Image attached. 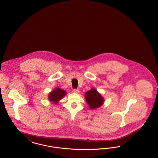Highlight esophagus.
I'll return each instance as SVG.
<instances>
[{"label":"esophagus","mask_w":158,"mask_h":158,"mask_svg":"<svg viewBox=\"0 0 158 158\" xmlns=\"http://www.w3.org/2000/svg\"><path fill=\"white\" fill-rule=\"evenodd\" d=\"M73 93L78 94V93H79V90H78V89H74V90H73Z\"/></svg>","instance_id":"1"}]
</instances>
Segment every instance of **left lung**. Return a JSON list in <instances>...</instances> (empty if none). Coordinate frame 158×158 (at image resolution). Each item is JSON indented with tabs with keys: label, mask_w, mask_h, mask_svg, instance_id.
<instances>
[{
	"label": "left lung",
	"mask_w": 158,
	"mask_h": 158,
	"mask_svg": "<svg viewBox=\"0 0 158 158\" xmlns=\"http://www.w3.org/2000/svg\"><path fill=\"white\" fill-rule=\"evenodd\" d=\"M85 97L87 103L91 110L100 107L103 104L104 101L103 97L95 89H91V90L87 91Z\"/></svg>",
	"instance_id": "8db88e82"
}]
</instances>
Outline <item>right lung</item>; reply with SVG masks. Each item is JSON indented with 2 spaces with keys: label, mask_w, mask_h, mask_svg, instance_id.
<instances>
[{
  "label": "right lung",
  "mask_w": 158,
  "mask_h": 158,
  "mask_svg": "<svg viewBox=\"0 0 158 158\" xmlns=\"http://www.w3.org/2000/svg\"><path fill=\"white\" fill-rule=\"evenodd\" d=\"M66 95V91L60 88H56L54 90L50 93L48 95V100L56 104L61 100Z\"/></svg>",
  "instance_id": "add662e5"
}]
</instances>
